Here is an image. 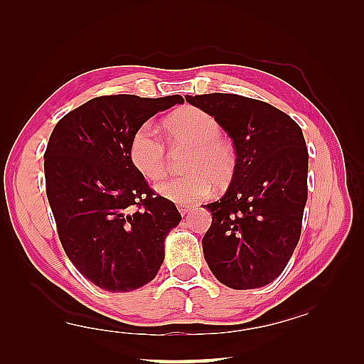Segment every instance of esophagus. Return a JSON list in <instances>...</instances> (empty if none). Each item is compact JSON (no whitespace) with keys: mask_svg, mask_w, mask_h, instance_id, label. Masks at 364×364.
Wrapping results in <instances>:
<instances>
[{"mask_svg":"<svg viewBox=\"0 0 364 364\" xmlns=\"http://www.w3.org/2000/svg\"><path fill=\"white\" fill-rule=\"evenodd\" d=\"M178 211H180L181 215H186L192 211V208L189 205H180V206H178Z\"/></svg>","mask_w":364,"mask_h":364,"instance_id":"34e87169","label":"esophagus"}]
</instances>
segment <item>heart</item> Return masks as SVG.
<instances>
[{
	"label": "heart",
	"mask_w": 364,
	"mask_h": 364,
	"mask_svg": "<svg viewBox=\"0 0 364 364\" xmlns=\"http://www.w3.org/2000/svg\"><path fill=\"white\" fill-rule=\"evenodd\" d=\"M172 145L191 146L186 170L191 173L173 178L158 186L159 194L175 203H191L206 197L214 183H223L233 170L235 158L230 145L220 137L219 122L197 107L176 111L166 120ZM129 158L146 180L156 181L167 170V150L158 129L150 122L139 127L129 141Z\"/></svg>",
	"instance_id": "1"
}]
</instances>
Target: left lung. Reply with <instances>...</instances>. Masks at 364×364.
I'll return each mask as SVG.
<instances>
[{
	"mask_svg": "<svg viewBox=\"0 0 364 364\" xmlns=\"http://www.w3.org/2000/svg\"><path fill=\"white\" fill-rule=\"evenodd\" d=\"M233 139L236 166L225 196L205 208L211 272L228 288L255 289L280 275L300 239L308 197V149L301 129L272 105L236 94L186 97Z\"/></svg>",
	"mask_w": 364,
	"mask_h": 364,
	"instance_id": "left-lung-1",
	"label": "left lung"
}]
</instances>
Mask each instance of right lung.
Instances as JSON below:
<instances>
[{
	"mask_svg": "<svg viewBox=\"0 0 364 364\" xmlns=\"http://www.w3.org/2000/svg\"><path fill=\"white\" fill-rule=\"evenodd\" d=\"M181 95H103L58 122L45 151L46 197L73 266L111 292L141 288L164 261V239L181 220L129 158L134 131Z\"/></svg>",
	"mask_w": 364,
	"mask_h": 364,
	"instance_id": "obj_1",
	"label": "right lung"
}]
</instances>
